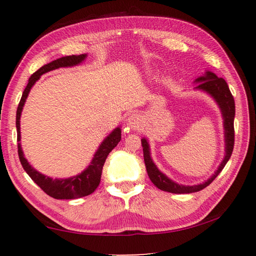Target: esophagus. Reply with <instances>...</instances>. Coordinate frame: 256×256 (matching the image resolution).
<instances>
[{
    "instance_id": "obj_1",
    "label": "esophagus",
    "mask_w": 256,
    "mask_h": 256,
    "mask_svg": "<svg viewBox=\"0 0 256 256\" xmlns=\"http://www.w3.org/2000/svg\"><path fill=\"white\" fill-rule=\"evenodd\" d=\"M126 125L130 128L133 130V131H138V130L144 128V120H142L141 115L132 114L128 116V118L126 120Z\"/></svg>"
}]
</instances>
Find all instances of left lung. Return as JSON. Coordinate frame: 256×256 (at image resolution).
<instances>
[{
	"instance_id": "8db88e82",
	"label": "left lung",
	"mask_w": 256,
	"mask_h": 256,
	"mask_svg": "<svg viewBox=\"0 0 256 256\" xmlns=\"http://www.w3.org/2000/svg\"><path fill=\"white\" fill-rule=\"evenodd\" d=\"M194 84H196L194 89L201 90V92L208 94L209 96L214 98V100L218 105L220 112H222L224 130V157L222 162H220L218 170L214 172V174L210 178H208L203 183L196 185H182L170 180V177L158 170V167L156 166L152 158H151L149 142L146 138H142L141 144L142 146H144V157L146 172H148L149 178L154 184V186H157L159 190H164V192L175 194H188L198 192V190L206 188L220 174V172L224 170V167L226 166V164L228 162V160L232 154L234 141H235V132H234L235 100H234V97L230 90H229L227 82L222 78L216 76L214 72L206 71L204 74L194 80Z\"/></svg>"
}]
</instances>
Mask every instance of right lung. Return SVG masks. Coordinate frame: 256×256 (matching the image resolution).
Returning a JSON list of instances; mask_svg holds the SVG:
<instances>
[{
  "mask_svg": "<svg viewBox=\"0 0 256 256\" xmlns=\"http://www.w3.org/2000/svg\"><path fill=\"white\" fill-rule=\"evenodd\" d=\"M86 58V54L81 55H71V56H63V58H58L48 64H45L40 70H37L34 74L29 78L28 84L24 90L22 97L20 99L18 110H16V133H18V154L20 162L22 164L24 170L30 176L34 183L44 190L50 196L58 198V200H72V198H79L82 196H86L89 194L94 193L100 183L102 172L104 164L107 156L110 154V151L118 144L120 141V128H116L104 138V141L98 146L96 152L90 162L89 166L86 168L84 172L76 176L68 177V178H52L50 176L42 174L28 162V160L24 158L22 148H21V133H20V118L22 112L26 99H27L30 90L36 84V81L40 80V78L45 74V73L56 70L60 68H71L81 64Z\"/></svg>",
  "mask_w": 256,
  "mask_h": 256,
  "instance_id": "right-lung-1",
  "label": "right lung"
}]
</instances>
